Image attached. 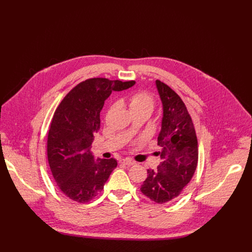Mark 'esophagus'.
<instances>
[{"instance_id":"34e87169","label":"esophagus","mask_w":252,"mask_h":252,"mask_svg":"<svg viewBox=\"0 0 252 252\" xmlns=\"http://www.w3.org/2000/svg\"><path fill=\"white\" fill-rule=\"evenodd\" d=\"M121 163H124L126 165L130 166V165L134 164V161L132 159H130V158H123V159H121Z\"/></svg>"}]
</instances>
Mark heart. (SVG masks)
I'll return each mask as SVG.
<instances>
[{"mask_svg":"<svg viewBox=\"0 0 252 252\" xmlns=\"http://www.w3.org/2000/svg\"><path fill=\"white\" fill-rule=\"evenodd\" d=\"M128 103L133 114L138 112L153 113L156 100L154 96L147 91H138L128 96Z\"/></svg>","mask_w":252,"mask_h":252,"instance_id":"heart-1","label":"heart"}]
</instances>
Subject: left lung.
<instances>
[{"label":"left lung","mask_w":252,"mask_h":252,"mask_svg":"<svg viewBox=\"0 0 252 252\" xmlns=\"http://www.w3.org/2000/svg\"><path fill=\"white\" fill-rule=\"evenodd\" d=\"M157 87L163 105L158 137L160 163L157 170L148 169L140 191L162 204L175 199L191 181L198 161V145L191 117L181 96L158 80Z\"/></svg>","instance_id":"8db88e82"}]
</instances>
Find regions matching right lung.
Returning <instances> with one entry per match:
<instances>
[{
	"label": "right lung",
	"instance_id": "1",
	"mask_svg": "<svg viewBox=\"0 0 252 252\" xmlns=\"http://www.w3.org/2000/svg\"><path fill=\"white\" fill-rule=\"evenodd\" d=\"M135 81L88 79L71 89L53 117L47 141L52 174L61 191L69 199L87 203L102 189L112 171L115 158L94 161L90 150L99 130V113L112 92L132 87Z\"/></svg>",
	"mask_w": 252,
	"mask_h": 252
}]
</instances>
